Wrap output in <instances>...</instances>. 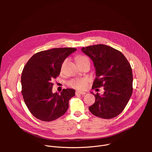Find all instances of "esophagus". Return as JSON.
Returning <instances> with one entry per match:
<instances>
[{
	"instance_id": "1",
	"label": "esophagus",
	"mask_w": 152,
	"mask_h": 152,
	"mask_svg": "<svg viewBox=\"0 0 152 152\" xmlns=\"http://www.w3.org/2000/svg\"><path fill=\"white\" fill-rule=\"evenodd\" d=\"M86 93L85 92H83V91H76V95H78V94H82V95H84Z\"/></svg>"
}]
</instances>
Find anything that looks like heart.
<instances>
[{
	"label": "heart",
	"instance_id": "heart-1",
	"mask_svg": "<svg viewBox=\"0 0 152 152\" xmlns=\"http://www.w3.org/2000/svg\"><path fill=\"white\" fill-rule=\"evenodd\" d=\"M77 62L79 64V66H81V65H83V64L90 62L89 59L85 56H79L76 58ZM67 61V59L65 60L61 66V70L63 69L64 65L66 64ZM89 83V79L86 77H83L81 79H72L70 80L68 82V85L71 86L72 88L78 89V90H85L86 88L88 87V85Z\"/></svg>",
	"mask_w": 152,
	"mask_h": 152
}]
</instances>
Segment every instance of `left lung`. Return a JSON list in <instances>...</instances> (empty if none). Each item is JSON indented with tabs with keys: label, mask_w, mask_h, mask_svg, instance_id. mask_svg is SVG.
I'll list each match as a JSON object with an SVG mask.
<instances>
[{
	"label": "left lung",
	"mask_w": 152,
	"mask_h": 152,
	"mask_svg": "<svg viewBox=\"0 0 152 152\" xmlns=\"http://www.w3.org/2000/svg\"><path fill=\"white\" fill-rule=\"evenodd\" d=\"M82 51L93 61L96 77L93 89L103 86L100 96L93 94L94 103L89 107L94 115L110 119L118 115L131 98L133 87V75L131 64L119 50L104 45L82 48Z\"/></svg>",
	"instance_id": "obj_1"
}]
</instances>
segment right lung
Returning <instances> with one entry per match:
<instances>
[{"instance_id": "obj_1", "label": "right lung", "mask_w": 152, "mask_h": 152, "mask_svg": "<svg viewBox=\"0 0 152 152\" xmlns=\"http://www.w3.org/2000/svg\"><path fill=\"white\" fill-rule=\"evenodd\" d=\"M76 48H53L39 52L27 62L21 74V94L31 113L43 121H51L63 115L69 101L75 96L73 89L52 93L53 79L58 77L66 58Z\"/></svg>"}]
</instances>
